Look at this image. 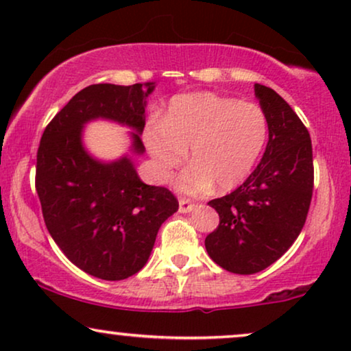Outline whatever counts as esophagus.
Instances as JSON below:
<instances>
[{"label":"esophagus","mask_w":351,"mask_h":351,"mask_svg":"<svg viewBox=\"0 0 351 351\" xmlns=\"http://www.w3.org/2000/svg\"><path fill=\"white\" fill-rule=\"evenodd\" d=\"M196 208L195 203H191L190 199H180L179 201V213L182 214H186V213H191Z\"/></svg>","instance_id":"1"}]
</instances>
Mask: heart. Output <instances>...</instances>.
Returning <instances> with one entry per match:
<instances>
[{"label":"heart","instance_id":"b5f03b06","mask_svg":"<svg viewBox=\"0 0 351 351\" xmlns=\"http://www.w3.org/2000/svg\"><path fill=\"white\" fill-rule=\"evenodd\" d=\"M143 143L160 180H167L186 158L193 161L176 179L185 195L241 185L257 165L268 137L265 113L256 104L213 93L176 95L161 121L143 129Z\"/></svg>","mask_w":351,"mask_h":351}]
</instances>
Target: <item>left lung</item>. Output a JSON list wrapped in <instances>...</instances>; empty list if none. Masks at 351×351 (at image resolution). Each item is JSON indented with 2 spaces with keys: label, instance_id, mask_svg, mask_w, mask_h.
Segmentation results:
<instances>
[{
  "label": "left lung",
  "instance_id": "obj_1",
  "mask_svg": "<svg viewBox=\"0 0 351 351\" xmlns=\"http://www.w3.org/2000/svg\"><path fill=\"white\" fill-rule=\"evenodd\" d=\"M254 90L268 123L265 153L243 185L209 201L220 222L204 241L209 257L238 275L265 270L294 244L313 193L308 131L280 94L262 84Z\"/></svg>",
  "mask_w": 351,
  "mask_h": 351
}]
</instances>
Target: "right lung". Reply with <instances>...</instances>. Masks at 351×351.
<instances>
[{
  "mask_svg": "<svg viewBox=\"0 0 351 351\" xmlns=\"http://www.w3.org/2000/svg\"><path fill=\"white\" fill-rule=\"evenodd\" d=\"M155 83L93 84L73 95L43 132L36 191L52 239L81 270L107 281L145 265L161 223L179 209L165 186L147 185L132 156L143 155L147 97ZM107 119L131 127L132 155L102 162L85 150L82 129Z\"/></svg>",
  "mask_w": 351,
  "mask_h": 351,
  "instance_id": "1",
  "label": "right lung"
}]
</instances>
